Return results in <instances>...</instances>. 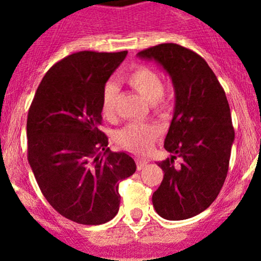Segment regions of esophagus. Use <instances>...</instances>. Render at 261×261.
<instances>
[{"mask_svg": "<svg viewBox=\"0 0 261 261\" xmlns=\"http://www.w3.org/2000/svg\"><path fill=\"white\" fill-rule=\"evenodd\" d=\"M147 160L146 159H143V158H136V165H138V169L141 170L147 164Z\"/></svg>", "mask_w": 261, "mask_h": 261, "instance_id": "34e87169", "label": "esophagus"}]
</instances>
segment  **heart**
Returning <instances> with one entry per match:
<instances>
[{
  "instance_id": "b5f03b06",
  "label": "heart",
  "mask_w": 261,
  "mask_h": 261,
  "mask_svg": "<svg viewBox=\"0 0 261 261\" xmlns=\"http://www.w3.org/2000/svg\"><path fill=\"white\" fill-rule=\"evenodd\" d=\"M126 83L133 87L141 97L158 111L168 107V99L164 96V81L163 77L151 68L139 65L125 75ZM118 87L114 82L105 86L102 93L101 111L105 117L110 118L115 115L117 102ZM159 135V130L151 123L131 122L123 126L116 133V140L121 146L138 154H144L151 146L152 141Z\"/></svg>"
}]
</instances>
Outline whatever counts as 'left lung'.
Wrapping results in <instances>:
<instances>
[{
    "mask_svg": "<svg viewBox=\"0 0 261 261\" xmlns=\"http://www.w3.org/2000/svg\"><path fill=\"white\" fill-rule=\"evenodd\" d=\"M138 55L159 63L175 91L174 115L164 141L173 155L158 164L164 177L152 204L165 220L191 218L211 206L227 177L235 139L230 106L213 70L193 50L167 43Z\"/></svg>",
    "mask_w": 261,
    "mask_h": 261,
    "instance_id": "8db88e82",
    "label": "left lung"
}]
</instances>
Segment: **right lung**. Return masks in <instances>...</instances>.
<instances>
[{
	"label": "right lung",
	"mask_w": 261,
	"mask_h": 261,
	"mask_svg": "<svg viewBox=\"0 0 261 261\" xmlns=\"http://www.w3.org/2000/svg\"><path fill=\"white\" fill-rule=\"evenodd\" d=\"M126 55H68L46 72L29 109L28 160L39 188L55 211L81 225L112 220L118 184L136 170L130 155L107 147L99 130L105 84Z\"/></svg>",
	"instance_id": "right-lung-1"
}]
</instances>
